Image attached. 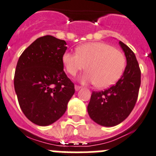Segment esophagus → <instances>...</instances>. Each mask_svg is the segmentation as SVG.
Returning <instances> with one entry per match:
<instances>
[{
    "label": "esophagus",
    "instance_id": "obj_1",
    "mask_svg": "<svg viewBox=\"0 0 156 156\" xmlns=\"http://www.w3.org/2000/svg\"><path fill=\"white\" fill-rule=\"evenodd\" d=\"M81 87L78 86V85H75V91H79V90L81 89Z\"/></svg>",
    "mask_w": 156,
    "mask_h": 156
}]
</instances>
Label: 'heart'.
Returning <instances> with one entry per match:
<instances>
[{
  "label": "heart",
  "instance_id": "obj_1",
  "mask_svg": "<svg viewBox=\"0 0 156 156\" xmlns=\"http://www.w3.org/2000/svg\"><path fill=\"white\" fill-rule=\"evenodd\" d=\"M62 61L67 72L72 76L86 66L88 71L81 77V81L95 84L100 88L115 85L122 77L126 65L124 54L104 42L80 45L76 54L65 52Z\"/></svg>",
  "mask_w": 156,
  "mask_h": 156
}]
</instances>
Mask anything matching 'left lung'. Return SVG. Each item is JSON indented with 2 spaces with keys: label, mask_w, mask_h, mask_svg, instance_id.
I'll return each mask as SVG.
<instances>
[{
  "label": "left lung",
  "mask_w": 156,
  "mask_h": 156,
  "mask_svg": "<svg viewBox=\"0 0 156 156\" xmlns=\"http://www.w3.org/2000/svg\"><path fill=\"white\" fill-rule=\"evenodd\" d=\"M126 65L123 75L116 84L102 91H93L88 105L90 118L97 124L112 127L120 124L134 108L141 85V71L134 52L119 41Z\"/></svg>",
  "instance_id": "left-lung-1"
}]
</instances>
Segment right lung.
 <instances>
[{"label": "right lung", "instance_id": "1", "mask_svg": "<svg viewBox=\"0 0 156 156\" xmlns=\"http://www.w3.org/2000/svg\"><path fill=\"white\" fill-rule=\"evenodd\" d=\"M66 44L53 36L41 37L17 62L14 79L17 100L24 115L37 126H50L60 119L75 93L62 61Z\"/></svg>", "mask_w": 156, "mask_h": 156}]
</instances>
